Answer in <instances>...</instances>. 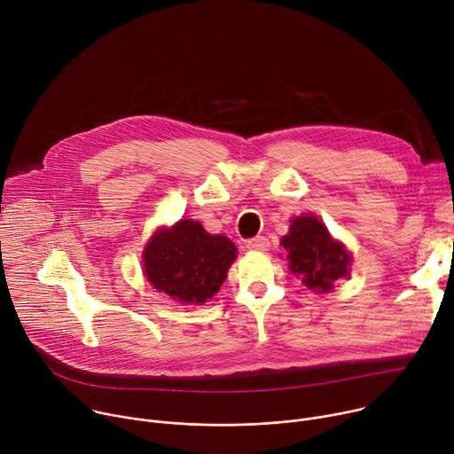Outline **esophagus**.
<instances>
[{
	"label": "esophagus",
	"mask_w": 454,
	"mask_h": 454,
	"mask_svg": "<svg viewBox=\"0 0 454 454\" xmlns=\"http://www.w3.org/2000/svg\"><path fill=\"white\" fill-rule=\"evenodd\" d=\"M246 246H247V249H251V251H268V249H270V240H268L266 237H262V235H258V237L249 239V240L246 242Z\"/></svg>",
	"instance_id": "1"
}]
</instances>
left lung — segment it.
<instances>
[{
  "label": "left lung",
  "instance_id": "left-lung-1",
  "mask_svg": "<svg viewBox=\"0 0 454 454\" xmlns=\"http://www.w3.org/2000/svg\"><path fill=\"white\" fill-rule=\"evenodd\" d=\"M289 270L317 293H327L348 275L350 254L316 217H296L282 239Z\"/></svg>",
  "mask_w": 454,
  "mask_h": 454
}]
</instances>
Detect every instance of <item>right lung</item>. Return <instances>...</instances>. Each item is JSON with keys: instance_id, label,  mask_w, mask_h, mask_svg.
<instances>
[{"instance_id": "add662e5", "label": "right lung", "mask_w": 454, "mask_h": 454, "mask_svg": "<svg viewBox=\"0 0 454 454\" xmlns=\"http://www.w3.org/2000/svg\"><path fill=\"white\" fill-rule=\"evenodd\" d=\"M237 247L224 235H210L198 221H179L158 231L144 262L149 282L181 303H205L223 286Z\"/></svg>"}]
</instances>
